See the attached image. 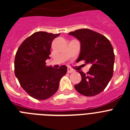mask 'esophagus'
I'll return each instance as SVG.
<instances>
[{
  "label": "esophagus",
  "instance_id": "34e87169",
  "mask_svg": "<svg viewBox=\"0 0 130 130\" xmlns=\"http://www.w3.org/2000/svg\"><path fill=\"white\" fill-rule=\"evenodd\" d=\"M73 71H73V69H71V68H68V69H67V73H73Z\"/></svg>",
  "mask_w": 130,
  "mask_h": 130
}]
</instances>
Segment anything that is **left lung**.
Wrapping results in <instances>:
<instances>
[{
    "mask_svg": "<svg viewBox=\"0 0 130 130\" xmlns=\"http://www.w3.org/2000/svg\"><path fill=\"white\" fill-rule=\"evenodd\" d=\"M69 35L77 38L81 50L76 62L85 61L91 65L86 73L78 71L82 76L75 90L86 96H93L103 92L113 77L115 55L111 42L101 34L89 29L71 31Z\"/></svg>",
    "mask_w": 130,
    "mask_h": 130,
    "instance_id": "left-lung-1",
    "label": "left lung"
}]
</instances>
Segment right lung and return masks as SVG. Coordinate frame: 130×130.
I'll return each instance as SVG.
<instances>
[{"mask_svg":"<svg viewBox=\"0 0 130 130\" xmlns=\"http://www.w3.org/2000/svg\"><path fill=\"white\" fill-rule=\"evenodd\" d=\"M60 34L37 31L26 38L17 49L15 58V74L21 86L37 100H46L55 94L61 77L67 73L62 65L54 69L46 65L50 59L52 42Z\"/></svg>","mask_w":130,"mask_h":130,"instance_id":"right-lung-1","label":"right lung"}]
</instances>
